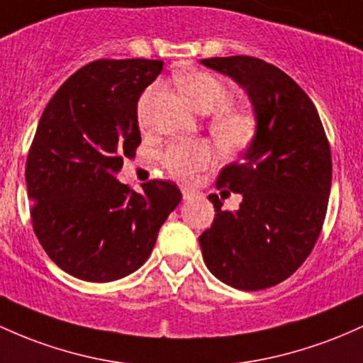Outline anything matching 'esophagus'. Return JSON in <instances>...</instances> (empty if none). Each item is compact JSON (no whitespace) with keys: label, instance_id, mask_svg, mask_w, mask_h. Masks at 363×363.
Here are the masks:
<instances>
[{"label":"esophagus","instance_id":"obj_1","mask_svg":"<svg viewBox=\"0 0 363 363\" xmlns=\"http://www.w3.org/2000/svg\"><path fill=\"white\" fill-rule=\"evenodd\" d=\"M194 194H196V191H194V189L182 188V198H184V200H189V198H193Z\"/></svg>","mask_w":363,"mask_h":363}]
</instances>
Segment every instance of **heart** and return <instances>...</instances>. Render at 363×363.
Here are the masks:
<instances>
[{"mask_svg": "<svg viewBox=\"0 0 363 363\" xmlns=\"http://www.w3.org/2000/svg\"><path fill=\"white\" fill-rule=\"evenodd\" d=\"M179 86L186 93L191 105L203 113H213L210 130L225 150L238 151L252 143L257 130V118L250 110L241 106H224L229 98L227 86L210 72H193L177 79ZM157 94V86H151L138 101V121L143 127L148 125L151 101ZM213 160V148L203 139L177 141L163 151L162 165L172 177L179 181H189L196 172L210 165Z\"/></svg>", "mask_w": 363, "mask_h": 363, "instance_id": "b5f03b06", "label": "heart"}]
</instances>
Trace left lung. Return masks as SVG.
Here are the masks:
<instances>
[{"label": "left lung", "mask_w": 363, "mask_h": 363, "mask_svg": "<svg viewBox=\"0 0 363 363\" xmlns=\"http://www.w3.org/2000/svg\"><path fill=\"white\" fill-rule=\"evenodd\" d=\"M201 63L245 87L257 118L242 160L215 182L242 194L240 210L208 196L215 218L200 236L203 260L227 286L272 288L300 269L320 236L333 179L328 136L308 94L272 63L246 55Z\"/></svg>", "instance_id": "8db88e82"}]
</instances>
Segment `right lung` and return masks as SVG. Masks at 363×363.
<instances>
[{
    "label": "right lung",
    "mask_w": 363,
    "mask_h": 363,
    "mask_svg": "<svg viewBox=\"0 0 363 363\" xmlns=\"http://www.w3.org/2000/svg\"><path fill=\"white\" fill-rule=\"evenodd\" d=\"M162 60H96L72 74L39 121L26 163L30 220L48 257L89 282L122 279L148 260L181 203L172 181L143 193L117 181L141 145L138 99Z\"/></svg>",
    "instance_id": "right-lung-1"
}]
</instances>
